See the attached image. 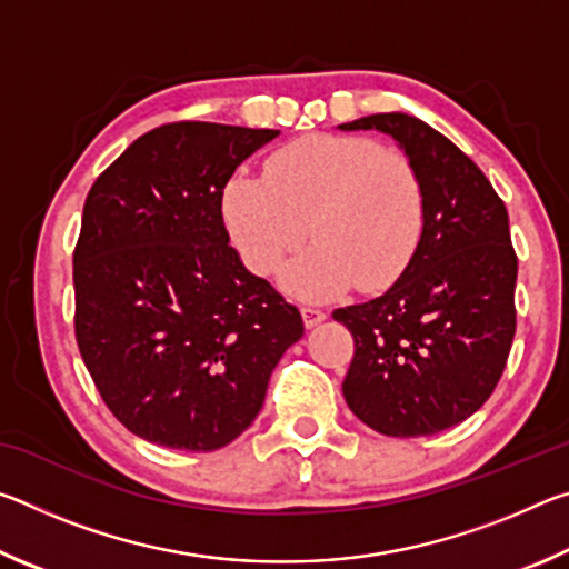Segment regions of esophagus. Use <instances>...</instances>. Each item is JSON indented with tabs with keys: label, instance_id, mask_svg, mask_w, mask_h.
I'll use <instances>...</instances> for the list:
<instances>
[{
	"label": "esophagus",
	"instance_id": "34e87169",
	"mask_svg": "<svg viewBox=\"0 0 569 569\" xmlns=\"http://www.w3.org/2000/svg\"><path fill=\"white\" fill-rule=\"evenodd\" d=\"M301 316H303L306 329H313V326H319L321 321H326V311H321V308H313V306H303Z\"/></svg>",
	"mask_w": 569,
	"mask_h": 569
}]
</instances>
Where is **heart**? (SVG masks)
I'll list each match as a JSON object with an SVG mask.
<instances>
[{"instance_id":"obj_1","label":"heart","mask_w":569,"mask_h":569,"mask_svg":"<svg viewBox=\"0 0 569 569\" xmlns=\"http://www.w3.org/2000/svg\"><path fill=\"white\" fill-rule=\"evenodd\" d=\"M223 218L240 261L271 276L301 301H326L346 288L379 291L417 253L427 218L419 168L407 152L363 134H308L276 150L266 176L240 170L223 188Z\"/></svg>"}]
</instances>
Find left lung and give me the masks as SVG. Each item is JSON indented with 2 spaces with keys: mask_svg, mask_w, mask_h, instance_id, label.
<instances>
[{
  "mask_svg": "<svg viewBox=\"0 0 569 569\" xmlns=\"http://www.w3.org/2000/svg\"><path fill=\"white\" fill-rule=\"evenodd\" d=\"M339 128L397 140L427 196L403 273L379 298L333 311L353 336L343 399L379 435H439L489 399L512 349L517 256L507 208L485 172L419 118L381 112Z\"/></svg>",
  "mask_w": 569,
  "mask_h": 569,
  "instance_id": "1",
  "label": "left lung"
}]
</instances>
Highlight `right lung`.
Listing matches in <instances>:
<instances>
[{
    "mask_svg": "<svg viewBox=\"0 0 569 569\" xmlns=\"http://www.w3.org/2000/svg\"><path fill=\"white\" fill-rule=\"evenodd\" d=\"M278 130L172 122L94 180L74 248V333L108 409L152 445L213 451L253 423L303 336L230 248L223 188Z\"/></svg>",
    "mask_w": 569,
    "mask_h": 569,
    "instance_id": "right-lung-1",
    "label": "right lung"
}]
</instances>
